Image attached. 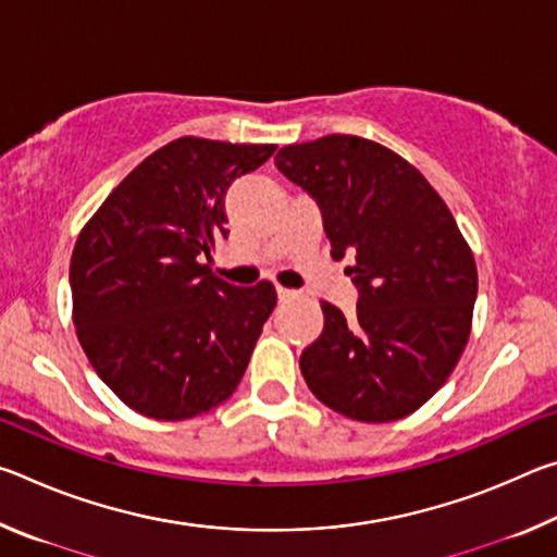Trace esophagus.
<instances>
[{
  "mask_svg": "<svg viewBox=\"0 0 557 557\" xmlns=\"http://www.w3.org/2000/svg\"><path fill=\"white\" fill-rule=\"evenodd\" d=\"M295 297H299V292H297V289L277 287V299H280V301H289V299H295Z\"/></svg>",
  "mask_w": 557,
  "mask_h": 557,
  "instance_id": "34e87169",
  "label": "esophagus"
}]
</instances>
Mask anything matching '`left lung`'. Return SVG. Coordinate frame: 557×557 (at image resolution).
I'll return each mask as SVG.
<instances>
[{
    "mask_svg": "<svg viewBox=\"0 0 557 557\" xmlns=\"http://www.w3.org/2000/svg\"><path fill=\"white\" fill-rule=\"evenodd\" d=\"M275 166L312 196L356 312L322 301L324 332L299 356L326 408L361 422L425 405L465 351L476 265L445 201L418 169L371 139L329 135L282 147Z\"/></svg>",
    "mask_w": 557,
    "mask_h": 557,
    "instance_id": "1",
    "label": "left lung"
}]
</instances>
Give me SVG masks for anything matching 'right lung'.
Masks as SVG:
<instances>
[{
	"label": "right lung",
	"mask_w": 557,
	"mask_h": 557,
	"mask_svg": "<svg viewBox=\"0 0 557 557\" xmlns=\"http://www.w3.org/2000/svg\"><path fill=\"white\" fill-rule=\"evenodd\" d=\"M275 149L169 143L122 178L75 240L78 342L102 383L139 414L188 420L238 388L277 292L272 282L235 287L203 260L228 238V186Z\"/></svg>",
	"instance_id": "1"
}]
</instances>
